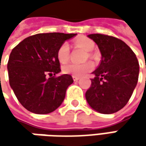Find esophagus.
Here are the masks:
<instances>
[{"label": "esophagus", "instance_id": "34e87169", "mask_svg": "<svg viewBox=\"0 0 146 146\" xmlns=\"http://www.w3.org/2000/svg\"><path fill=\"white\" fill-rule=\"evenodd\" d=\"M80 79V76H73V80H74V81H77V80H79Z\"/></svg>", "mask_w": 146, "mask_h": 146}]
</instances>
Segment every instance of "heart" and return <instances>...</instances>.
<instances>
[{
    "instance_id": "obj_1",
    "label": "heart",
    "mask_w": 146,
    "mask_h": 146,
    "mask_svg": "<svg viewBox=\"0 0 146 146\" xmlns=\"http://www.w3.org/2000/svg\"><path fill=\"white\" fill-rule=\"evenodd\" d=\"M75 44L76 46L83 48L86 51H91L93 49L95 44L93 40L85 36H80L75 40ZM70 56V46L67 42L62 43L57 51V58L61 63H66L69 60ZM93 56V53L88 52L86 58L89 57L92 58ZM93 64L91 62H87L81 65L75 64V63H69L65 65L62 67V70L66 74H70L73 76H81L86 74L93 69Z\"/></svg>"
}]
</instances>
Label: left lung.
<instances>
[{
	"label": "left lung",
	"mask_w": 146,
	"mask_h": 146,
	"mask_svg": "<svg viewBox=\"0 0 146 146\" xmlns=\"http://www.w3.org/2000/svg\"><path fill=\"white\" fill-rule=\"evenodd\" d=\"M88 36L98 44L102 59L91 86L85 93L88 103L102 114L123 108L137 86L139 62L131 48L120 39L104 34Z\"/></svg>",
	"instance_id": "1"
}]
</instances>
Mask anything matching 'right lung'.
Listing matches in <instances>:
<instances>
[{"label": "right lung", "instance_id": "add662e5", "mask_svg": "<svg viewBox=\"0 0 146 146\" xmlns=\"http://www.w3.org/2000/svg\"><path fill=\"white\" fill-rule=\"evenodd\" d=\"M76 34L39 33L25 38L11 51L7 64L9 85L21 105L35 114L53 112L62 103L73 83L61 71L57 51Z\"/></svg>", "mask_w": 146, "mask_h": 146}]
</instances>
